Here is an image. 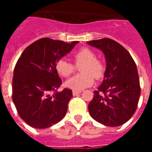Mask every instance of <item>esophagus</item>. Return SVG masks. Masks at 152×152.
Returning <instances> with one entry per match:
<instances>
[{"instance_id":"34e87169","label":"esophagus","mask_w":152,"mask_h":152,"mask_svg":"<svg viewBox=\"0 0 152 152\" xmlns=\"http://www.w3.org/2000/svg\"><path fill=\"white\" fill-rule=\"evenodd\" d=\"M80 91H72V95H73V96H76V95H78L79 94H80Z\"/></svg>"}]
</instances>
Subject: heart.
I'll use <instances>...</instances> for the list:
<instances>
[{"label":"heart","mask_w":152,"mask_h":152,"mask_svg":"<svg viewBox=\"0 0 152 152\" xmlns=\"http://www.w3.org/2000/svg\"><path fill=\"white\" fill-rule=\"evenodd\" d=\"M73 59L76 66L80 67L81 74L74 76L65 81L64 86L74 91H81L89 88L96 80L102 78L104 75L103 64L95 58V53L88 48H82L73 55ZM55 69L57 73L63 77H68L75 70V67L70 62L64 59H59L56 62Z\"/></svg>","instance_id":"1"}]
</instances>
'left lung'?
Segmentation results:
<instances>
[{"label": "left lung", "instance_id": "1", "mask_svg": "<svg viewBox=\"0 0 152 152\" xmlns=\"http://www.w3.org/2000/svg\"><path fill=\"white\" fill-rule=\"evenodd\" d=\"M87 43L103 53L106 63L103 80L88 104L89 113L106 126H120L132 118L139 102L140 86L136 63L114 40L102 39Z\"/></svg>", "mask_w": 152, "mask_h": 152}]
</instances>
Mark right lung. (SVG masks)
Segmentation results:
<instances>
[{
  "instance_id": "obj_1",
  "label": "right lung",
  "mask_w": 152,
  "mask_h": 152,
  "mask_svg": "<svg viewBox=\"0 0 152 152\" xmlns=\"http://www.w3.org/2000/svg\"><path fill=\"white\" fill-rule=\"evenodd\" d=\"M77 43L43 38L27 46L18 60L13 73L12 100L20 117L30 126L51 127L66 114L72 91L65 88L51 94L61 84L55 64Z\"/></svg>"
}]
</instances>
